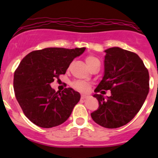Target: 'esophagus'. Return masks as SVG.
Returning <instances> with one entry per match:
<instances>
[{
    "label": "esophagus",
    "mask_w": 158,
    "mask_h": 158,
    "mask_svg": "<svg viewBox=\"0 0 158 158\" xmlns=\"http://www.w3.org/2000/svg\"><path fill=\"white\" fill-rule=\"evenodd\" d=\"M86 95H81V98H82V99H85V98H86Z\"/></svg>",
    "instance_id": "obj_1"
}]
</instances>
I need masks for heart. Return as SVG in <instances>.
<instances>
[{
    "instance_id": "1",
    "label": "heart",
    "mask_w": 158,
    "mask_h": 158,
    "mask_svg": "<svg viewBox=\"0 0 158 158\" xmlns=\"http://www.w3.org/2000/svg\"><path fill=\"white\" fill-rule=\"evenodd\" d=\"M85 61H86L87 65H88L90 69H92L95 65L100 64L99 60L97 57L94 56H89L86 58V60H85ZM72 86H73V89L81 92H87L91 88V85L89 82L82 80H78L73 82L72 83Z\"/></svg>"
}]
</instances>
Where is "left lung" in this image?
I'll list each match as a JSON object with an SVG mask.
<instances>
[{
	"label": "left lung",
	"mask_w": 158,
	"mask_h": 158,
	"mask_svg": "<svg viewBox=\"0 0 158 158\" xmlns=\"http://www.w3.org/2000/svg\"><path fill=\"white\" fill-rule=\"evenodd\" d=\"M106 52L104 77L95 92L111 90V96L95 94L99 107L91 116L104 128H117L131 122L142 107L149 92V73L135 52L119 47Z\"/></svg>",
	"instance_id": "obj_1"
}]
</instances>
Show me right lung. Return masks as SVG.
Masks as SVG:
<instances>
[{"label": "right lung", "instance_id": "1", "mask_svg": "<svg viewBox=\"0 0 158 158\" xmlns=\"http://www.w3.org/2000/svg\"><path fill=\"white\" fill-rule=\"evenodd\" d=\"M45 48L30 52L14 72L15 97L26 117L41 128H52L66 122L80 94L71 88L56 92L50 83L66 73L70 63L85 51Z\"/></svg>", "mask_w": 158, "mask_h": 158}]
</instances>
